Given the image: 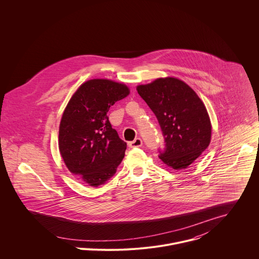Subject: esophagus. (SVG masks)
<instances>
[{
	"mask_svg": "<svg viewBox=\"0 0 259 259\" xmlns=\"http://www.w3.org/2000/svg\"><path fill=\"white\" fill-rule=\"evenodd\" d=\"M142 146H143V141H142L140 138L136 139L135 141H133V142H131V143L128 144V147L132 148H141Z\"/></svg>",
	"mask_w": 259,
	"mask_h": 259,
	"instance_id": "1",
	"label": "esophagus"
}]
</instances>
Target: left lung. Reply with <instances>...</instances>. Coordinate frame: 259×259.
<instances>
[{"mask_svg":"<svg viewBox=\"0 0 259 259\" xmlns=\"http://www.w3.org/2000/svg\"><path fill=\"white\" fill-rule=\"evenodd\" d=\"M155 114L165 142L159 158L179 170L190 165L207 148L211 122L196 93L180 78L166 76L137 87Z\"/></svg>","mask_w":259,"mask_h":259,"instance_id":"8db88e82","label":"left lung"}]
</instances>
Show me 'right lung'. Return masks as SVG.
I'll return each mask as SVG.
<instances>
[{"label":"right lung","mask_w":259,"mask_h":259,"mask_svg":"<svg viewBox=\"0 0 259 259\" xmlns=\"http://www.w3.org/2000/svg\"><path fill=\"white\" fill-rule=\"evenodd\" d=\"M130 95L124 83L89 79L78 87L63 112L59 149L68 169L84 184L97 187L115 174L126 144L111 127L108 111Z\"/></svg>","instance_id":"obj_1"}]
</instances>
